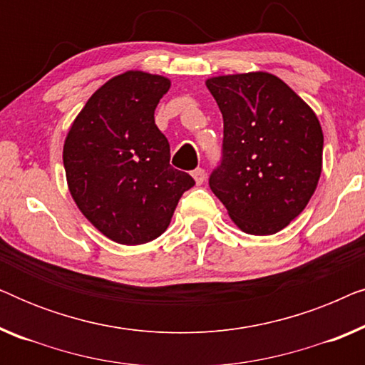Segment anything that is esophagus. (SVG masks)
<instances>
[{
	"label": "esophagus",
	"instance_id": "esophagus-1",
	"mask_svg": "<svg viewBox=\"0 0 365 365\" xmlns=\"http://www.w3.org/2000/svg\"><path fill=\"white\" fill-rule=\"evenodd\" d=\"M192 178H194V181H196V184H202L204 179H206V171H204L202 168L194 169V171H192Z\"/></svg>",
	"mask_w": 365,
	"mask_h": 365
}]
</instances>
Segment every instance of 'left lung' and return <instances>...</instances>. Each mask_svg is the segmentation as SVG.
Returning <instances> with one entry per match:
<instances>
[{
  "mask_svg": "<svg viewBox=\"0 0 365 365\" xmlns=\"http://www.w3.org/2000/svg\"><path fill=\"white\" fill-rule=\"evenodd\" d=\"M222 113V156L209 187L244 232L269 236L307 206L322 169L324 136L311 108L269 73L211 78Z\"/></svg>",
  "mask_w": 365,
  "mask_h": 365,
  "instance_id": "obj_1",
  "label": "left lung"
}]
</instances>
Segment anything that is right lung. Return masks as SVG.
<instances>
[{
  "label": "right lung",
  "instance_id": "obj_1",
  "mask_svg": "<svg viewBox=\"0 0 365 365\" xmlns=\"http://www.w3.org/2000/svg\"><path fill=\"white\" fill-rule=\"evenodd\" d=\"M169 79L128 71L103 84L74 119L63 149L69 192L94 227L136 246L166 231L194 179L169 164L154 109Z\"/></svg>",
  "mask_w": 365,
  "mask_h": 365
}]
</instances>
